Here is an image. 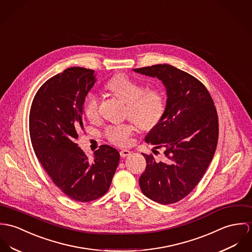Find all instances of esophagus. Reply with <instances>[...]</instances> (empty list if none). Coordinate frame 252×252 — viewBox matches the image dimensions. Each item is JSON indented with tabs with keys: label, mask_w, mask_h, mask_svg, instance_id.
I'll use <instances>...</instances> for the list:
<instances>
[{
	"label": "esophagus",
	"mask_w": 252,
	"mask_h": 252,
	"mask_svg": "<svg viewBox=\"0 0 252 252\" xmlns=\"http://www.w3.org/2000/svg\"><path fill=\"white\" fill-rule=\"evenodd\" d=\"M130 154H131V152H130L129 150H122V151L120 152V156H121L122 158H126V157L129 156Z\"/></svg>",
	"instance_id": "1"
}]
</instances>
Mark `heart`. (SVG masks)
Masks as SVG:
<instances>
[{"label": "heart", "instance_id": "1", "mask_svg": "<svg viewBox=\"0 0 252 252\" xmlns=\"http://www.w3.org/2000/svg\"><path fill=\"white\" fill-rule=\"evenodd\" d=\"M106 89L126 103V116L143 129L156 126L161 120L165 110V96L158 88H149L138 81L119 74L112 77ZM87 119L93 121L99 114V97L96 94H89L84 101ZM134 126L130 124L111 125L105 127L104 136L114 145L125 147L131 141Z\"/></svg>", "mask_w": 252, "mask_h": 252}]
</instances>
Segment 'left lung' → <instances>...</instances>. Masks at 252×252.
<instances>
[{"label":"left lung","instance_id":"8db88e82","mask_svg":"<svg viewBox=\"0 0 252 252\" xmlns=\"http://www.w3.org/2000/svg\"><path fill=\"white\" fill-rule=\"evenodd\" d=\"M133 70L158 78L167 93L164 114L145 138L157 149H164V160L143 154L147 165L140 176V189L155 202L174 204L192 191L214 158L218 112L207 88L186 71L166 63Z\"/></svg>","mask_w":252,"mask_h":252}]
</instances>
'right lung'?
<instances>
[{
  "label": "right lung",
  "mask_w": 252,
  "mask_h": 252,
  "mask_svg": "<svg viewBox=\"0 0 252 252\" xmlns=\"http://www.w3.org/2000/svg\"><path fill=\"white\" fill-rule=\"evenodd\" d=\"M93 69L73 66L48 79L32 102L29 130L34 154L52 182L70 199L104 195L119 165V152L101 145L89 158L78 147L85 97L95 82Z\"/></svg>",
  "instance_id": "add662e5"
}]
</instances>
